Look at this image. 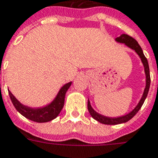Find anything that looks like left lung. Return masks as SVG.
<instances>
[{
    "label": "left lung",
    "instance_id": "obj_1",
    "mask_svg": "<svg viewBox=\"0 0 158 158\" xmlns=\"http://www.w3.org/2000/svg\"><path fill=\"white\" fill-rule=\"evenodd\" d=\"M115 40L119 42V43H125L127 46H128L129 48H131V49L135 50L136 53L140 56L141 61L143 63V65L145 67V73H146V77H147V85H146V88H145L144 93H143V95H142V98L140 100L139 104L136 106L132 111L127 114V115H124V116H121V117L118 118H110V117H106L104 115H101L100 114H98L96 112L94 111V110L92 109L90 106V103L89 101H88V110L89 114L91 115V116L94 118V120H96L97 121H99L100 123L106 124V125H118V124L125 123V122H127L128 121H130L133 116H135V115L139 111V110L141 109V107L143 105L146 98L148 96V91H149V88H150V84H151V77H150V70H149V65H148V62L147 58L145 57L144 53H143V51L141 49V46L139 45L138 43L136 42L135 39H134L133 37H131V36L127 34H122L119 37H116Z\"/></svg>",
    "mask_w": 158,
    "mask_h": 158
}]
</instances>
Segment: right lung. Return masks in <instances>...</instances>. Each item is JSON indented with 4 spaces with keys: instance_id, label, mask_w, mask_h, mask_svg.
<instances>
[{
    "instance_id": "right-lung-1",
    "label": "right lung",
    "mask_w": 158,
    "mask_h": 158,
    "mask_svg": "<svg viewBox=\"0 0 158 158\" xmlns=\"http://www.w3.org/2000/svg\"><path fill=\"white\" fill-rule=\"evenodd\" d=\"M70 85H71V82L64 85L60 91L58 92L55 100L44 108L32 109L23 106L13 96V94H11L10 91H9V96L16 110L21 115H23L27 119L32 121L43 123V122H48L55 119L60 113L64 107L65 94Z\"/></svg>"
}]
</instances>
